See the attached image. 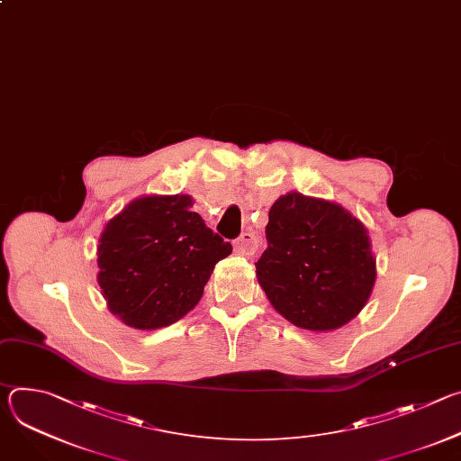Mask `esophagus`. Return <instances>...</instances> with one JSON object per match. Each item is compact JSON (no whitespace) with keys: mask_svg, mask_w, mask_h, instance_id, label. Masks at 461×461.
<instances>
[{"mask_svg":"<svg viewBox=\"0 0 461 461\" xmlns=\"http://www.w3.org/2000/svg\"><path fill=\"white\" fill-rule=\"evenodd\" d=\"M233 246H235V251L240 255H253L258 248V239L255 237L253 231H244L235 239Z\"/></svg>","mask_w":461,"mask_h":461,"instance_id":"34e87169","label":"esophagus"}]
</instances>
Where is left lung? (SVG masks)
I'll return each instance as SVG.
<instances>
[{"label":"left lung","instance_id":"8db88e82","mask_svg":"<svg viewBox=\"0 0 461 461\" xmlns=\"http://www.w3.org/2000/svg\"><path fill=\"white\" fill-rule=\"evenodd\" d=\"M257 279L276 310L304 330H336L366 304L375 258L365 226L341 206L288 193L272 206Z\"/></svg>","mask_w":461,"mask_h":461}]
</instances>
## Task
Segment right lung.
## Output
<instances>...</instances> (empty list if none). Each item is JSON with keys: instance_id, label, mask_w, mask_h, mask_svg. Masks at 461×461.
Segmentation results:
<instances>
[{"instance_id": "1", "label": "right lung", "mask_w": 461, "mask_h": 461, "mask_svg": "<svg viewBox=\"0 0 461 461\" xmlns=\"http://www.w3.org/2000/svg\"><path fill=\"white\" fill-rule=\"evenodd\" d=\"M189 194H153L111 219L98 244V285L125 324L155 330L201 301L231 244L191 210Z\"/></svg>"}]
</instances>
